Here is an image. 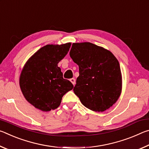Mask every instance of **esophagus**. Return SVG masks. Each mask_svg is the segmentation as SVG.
<instances>
[{
  "instance_id": "esophagus-1",
  "label": "esophagus",
  "mask_w": 149,
  "mask_h": 149,
  "mask_svg": "<svg viewBox=\"0 0 149 149\" xmlns=\"http://www.w3.org/2000/svg\"><path fill=\"white\" fill-rule=\"evenodd\" d=\"M70 81L72 82V84L73 85H75V79H74V78H72V79H70Z\"/></svg>"
}]
</instances>
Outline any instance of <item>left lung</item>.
Here are the masks:
<instances>
[{
	"mask_svg": "<svg viewBox=\"0 0 149 149\" xmlns=\"http://www.w3.org/2000/svg\"><path fill=\"white\" fill-rule=\"evenodd\" d=\"M70 56L79 65L74 91L85 107L104 112L116 102L122 93L118 60L110 50L91 42H74Z\"/></svg>",
	"mask_w": 149,
	"mask_h": 149,
	"instance_id": "obj_1",
	"label": "left lung"
}]
</instances>
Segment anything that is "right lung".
I'll list each match as a JSON object with an SVG mask.
<instances>
[{"mask_svg": "<svg viewBox=\"0 0 149 149\" xmlns=\"http://www.w3.org/2000/svg\"><path fill=\"white\" fill-rule=\"evenodd\" d=\"M71 42L47 45L27 60L19 76V87L25 99L35 108L49 112L59 107L62 97L74 88L63 78L58 62L65 57Z\"/></svg>", "mask_w": 149, "mask_h": 149, "instance_id": "add662e5", "label": "right lung"}]
</instances>
